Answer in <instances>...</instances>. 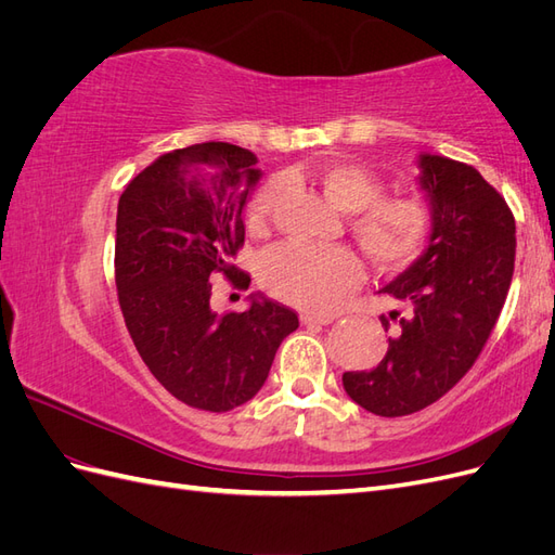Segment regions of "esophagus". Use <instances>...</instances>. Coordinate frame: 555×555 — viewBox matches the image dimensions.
Returning a JSON list of instances; mask_svg holds the SVG:
<instances>
[{
  "label": "esophagus",
  "instance_id": "obj_1",
  "mask_svg": "<svg viewBox=\"0 0 555 555\" xmlns=\"http://www.w3.org/2000/svg\"><path fill=\"white\" fill-rule=\"evenodd\" d=\"M335 319V314H322V312H304L300 314V322H304L306 326H312V324H319V326H326L331 324Z\"/></svg>",
  "mask_w": 555,
  "mask_h": 555
}]
</instances>
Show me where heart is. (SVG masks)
Returning <instances> with one entry per match:
<instances>
[{
  "mask_svg": "<svg viewBox=\"0 0 555 555\" xmlns=\"http://www.w3.org/2000/svg\"><path fill=\"white\" fill-rule=\"evenodd\" d=\"M312 180L331 206L354 212L349 217V233L379 271H402L426 251L435 215L424 198L410 194L384 196L382 178L354 162L326 164ZM282 196L284 182L280 178L263 182L249 196L245 208L249 231L259 233L271 224ZM361 280L363 266L345 245H282L266 251L259 266V282L268 294L312 312L335 310Z\"/></svg>",
  "mask_w": 555,
  "mask_h": 555,
  "instance_id": "obj_1",
  "label": "heart"
}]
</instances>
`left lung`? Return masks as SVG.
I'll list each match as a JSON object with an SVG mask.
<instances>
[{
  "label": "left lung",
  "mask_w": 555,
  "mask_h": 555,
  "mask_svg": "<svg viewBox=\"0 0 555 555\" xmlns=\"http://www.w3.org/2000/svg\"><path fill=\"white\" fill-rule=\"evenodd\" d=\"M418 164L435 215L433 236L424 257L382 289L408 312L379 317L393 335L375 371L343 375L349 398L379 416L424 410L465 377L514 275L516 224L502 194L463 162L422 155Z\"/></svg>",
  "instance_id": "left-lung-1"
}]
</instances>
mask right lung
Segmentation results:
<instances>
[{
  "label": "right lung",
  "instance_id": "right-lung-1",
  "mask_svg": "<svg viewBox=\"0 0 555 555\" xmlns=\"http://www.w3.org/2000/svg\"><path fill=\"white\" fill-rule=\"evenodd\" d=\"M255 164L231 143L173 150L117 204L115 287L127 331L150 373L194 410L229 412L255 398L280 343L298 328V314L266 296H251L245 312L210 310L215 275L249 287L233 259Z\"/></svg>",
  "mask_w": 555,
  "mask_h": 555
}]
</instances>
